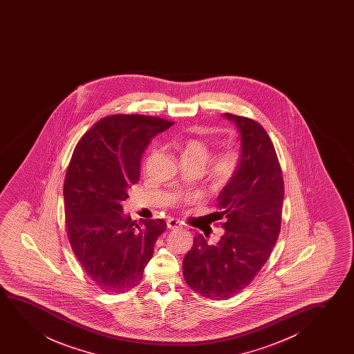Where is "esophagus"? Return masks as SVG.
<instances>
[{
	"mask_svg": "<svg viewBox=\"0 0 354 354\" xmlns=\"http://www.w3.org/2000/svg\"><path fill=\"white\" fill-rule=\"evenodd\" d=\"M167 225H168V228L169 230H178V228L183 227V225L178 220H175V218H169L168 221H167Z\"/></svg>",
	"mask_w": 354,
	"mask_h": 354,
	"instance_id": "34e87169",
	"label": "esophagus"
}]
</instances>
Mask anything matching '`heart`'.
Instances as JSON below:
<instances>
[{"instance_id":"heart-1","label":"heart","mask_w":354,"mask_h":354,"mask_svg":"<svg viewBox=\"0 0 354 354\" xmlns=\"http://www.w3.org/2000/svg\"><path fill=\"white\" fill-rule=\"evenodd\" d=\"M178 150L185 165L203 168L212 157V149L207 142L199 139H187L180 142ZM242 167V156L236 150L225 151L216 156L209 165V178L218 186L231 183Z\"/></svg>"}]
</instances>
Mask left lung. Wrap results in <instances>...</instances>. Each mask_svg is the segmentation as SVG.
Returning a JSON list of instances; mask_svg holds the SVG:
<instances>
[{"instance_id":"1","label":"left lung","mask_w":354,"mask_h":354,"mask_svg":"<svg viewBox=\"0 0 354 354\" xmlns=\"http://www.w3.org/2000/svg\"><path fill=\"white\" fill-rule=\"evenodd\" d=\"M237 127L242 167L218 194L223 237L209 245L202 234L185 255L187 286L201 296L226 300L245 289L271 255L281 232L284 181L270 136L248 117L223 113Z\"/></svg>"}]
</instances>
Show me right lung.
Masks as SVG:
<instances>
[{
	"instance_id": "right-lung-1",
	"label": "right lung",
	"mask_w": 354,
	"mask_h": 354,
	"mask_svg": "<svg viewBox=\"0 0 354 354\" xmlns=\"http://www.w3.org/2000/svg\"><path fill=\"white\" fill-rule=\"evenodd\" d=\"M165 118L112 115L97 122L73 150L64 181L68 242L80 265L106 292H124L142 279L162 218L136 223L122 212L128 189L139 181L140 160Z\"/></svg>"
}]
</instances>
